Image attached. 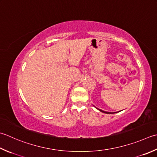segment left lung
<instances>
[{
  "instance_id": "8db88e82",
  "label": "left lung",
  "mask_w": 157,
  "mask_h": 157,
  "mask_svg": "<svg viewBox=\"0 0 157 157\" xmlns=\"http://www.w3.org/2000/svg\"><path fill=\"white\" fill-rule=\"evenodd\" d=\"M99 110V111H101V112H103V113H112V112H105V111H103V110H101V109H98ZM115 113V112H114Z\"/></svg>"
}]
</instances>
